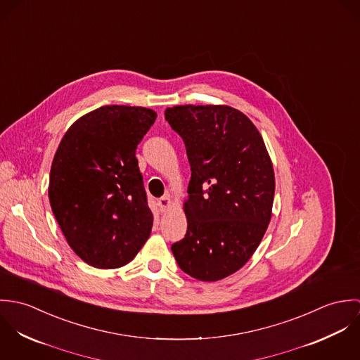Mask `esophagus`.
<instances>
[{
	"instance_id": "obj_1",
	"label": "esophagus",
	"mask_w": 360,
	"mask_h": 360,
	"mask_svg": "<svg viewBox=\"0 0 360 360\" xmlns=\"http://www.w3.org/2000/svg\"><path fill=\"white\" fill-rule=\"evenodd\" d=\"M170 204H172V200H170L169 195H165V197H162V198L158 200V206H159V210H160V212H165V210L170 206Z\"/></svg>"
}]
</instances>
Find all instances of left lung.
<instances>
[{
  "label": "left lung",
  "mask_w": 360,
  "mask_h": 360,
  "mask_svg": "<svg viewBox=\"0 0 360 360\" xmlns=\"http://www.w3.org/2000/svg\"><path fill=\"white\" fill-rule=\"evenodd\" d=\"M191 166L186 237L172 245L180 269L201 281L240 270L271 219L274 170L247 115L229 105H176L165 110Z\"/></svg>",
  "instance_id": "1"
}]
</instances>
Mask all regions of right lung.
<instances>
[{
  "mask_svg": "<svg viewBox=\"0 0 360 360\" xmlns=\"http://www.w3.org/2000/svg\"><path fill=\"white\" fill-rule=\"evenodd\" d=\"M155 119L150 108L105 105L79 117L55 153L52 212L69 247L94 267L127 264L151 234L136 150Z\"/></svg>",
  "mask_w": 360,
  "mask_h": 360,
  "instance_id": "1",
  "label": "right lung"
}]
</instances>
